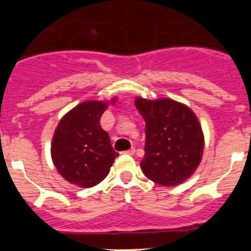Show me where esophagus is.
<instances>
[{
    "instance_id": "34e87169",
    "label": "esophagus",
    "mask_w": 251,
    "mask_h": 251,
    "mask_svg": "<svg viewBox=\"0 0 251 251\" xmlns=\"http://www.w3.org/2000/svg\"><path fill=\"white\" fill-rule=\"evenodd\" d=\"M124 154H127V155H133V154L136 153V149L135 148H131V149H128V151H123Z\"/></svg>"
}]
</instances>
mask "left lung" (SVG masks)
<instances>
[{
	"mask_svg": "<svg viewBox=\"0 0 251 251\" xmlns=\"http://www.w3.org/2000/svg\"><path fill=\"white\" fill-rule=\"evenodd\" d=\"M146 121L141 169L161 186H176L198 168L204 148L201 124L194 113L173 100H136Z\"/></svg>",
	"mask_w": 251,
	"mask_h": 251,
	"instance_id": "obj_1",
	"label": "left lung"
}]
</instances>
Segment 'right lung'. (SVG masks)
<instances>
[{"instance_id":"add662e5","label":"right lung","mask_w":251,"mask_h":251,"mask_svg":"<svg viewBox=\"0 0 251 251\" xmlns=\"http://www.w3.org/2000/svg\"><path fill=\"white\" fill-rule=\"evenodd\" d=\"M105 108L107 103L97 100L81 103L63 116L53 136L50 153L54 166L78 187L90 188L102 182L119 155L109 135L100 127Z\"/></svg>"}]
</instances>
